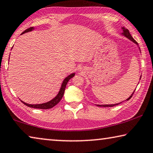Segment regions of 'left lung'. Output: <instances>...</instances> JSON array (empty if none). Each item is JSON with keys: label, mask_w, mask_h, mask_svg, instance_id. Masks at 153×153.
I'll return each instance as SVG.
<instances>
[{"label": "left lung", "mask_w": 153, "mask_h": 153, "mask_svg": "<svg viewBox=\"0 0 153 153\" xmlns=\"http://www.w3.org/2000/svg\"><path fill=\"white\" fill-rule=\"evenodd\" d=\"M122 29H123V35H125V37H127L128 39H130L131 41H132L133 42H134L135 43H136V44H137V43L136 41H135V40L134 39H133V38L132 37V36L130 35L129 31V30H128V29L125 28V27H123ZM133 93H134V92H133ZM133 94H131V96L129 98H128V99H127V100H129V99L132 97V96H133ZM120 103L111 104V105H96L99 106V107H105H105H113V106L117 105H118V104H120Z\"/></svg>", "instance_id": "obj_1"}]
</instances>
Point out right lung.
<instances>
[{
    "label": "right lung",
    "mask_w": 153,
    "mask_h": 153,
    "mask_svg": "<svg viewBox=\"0 0 153 153\" xmlns=\"http://www.w3.org/2000/svg\"><path fill=\"white\" fill-rule=\"evenodd\" d=\"M33 29V27L28 28L26 29V30H24L22 34H24L25 33L29 32V31H31ZM74 76H75V74H72L71 75H69V76H67L66 78L64 79V81H63V82H62V84L61 86V88H60L59 94H57V96L55 98L53 99L52 100L50 101L49 102L42 103V104H36V105H32V104H28V103H24L22 101H21L24 104V105H26V106H28V107H30V108H37V109H43V110H47V109L52 108L54 107V106H55L56 105H57V104L60 102V101L61 100V99L62 98V97H63V95H64L65 90V88H66L67 82H69V79L72 78V77Z\"/></svg>",
    "instance_id": "1"
}]
</instances>
